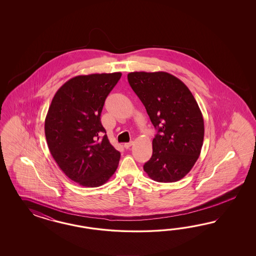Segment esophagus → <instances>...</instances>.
Wrapping results in <instances>:
<instances>
[{
	"mask_svg": "<svg viewBox=\"0 0 256 256\" xmlns=\"http://www.w3.org/2000/svg\"><path fill=\"white\" fill-rule=\"evenodd\" d=\"M133 142H126L124 144V148H126V149H128V148H130L132 146H133Z\"/></svg>",
	"mask_w": 256,
	"mask_h": 256,
	"instance_id": "34e87169",
	"label": "esophagus"
}]
</instances>
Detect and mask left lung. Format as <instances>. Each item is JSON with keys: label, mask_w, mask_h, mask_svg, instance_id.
<instances>
[{"label": "left lung", "mask_w": 256, "mask_h": 256, "mask_svg": "<svg viewBox=\"0 0 256 256\" xmlns=\"http://www.w3.org/2000/svg\"><path fill=\"white\" fill-rule=\"evenodd\" d=\"M128 80L158 130L144 170L156 182H176L192 170L201 153V110L185 84L167 72H132Z\"/></svg>", "instance_id": "obj_1"}]
</instances>
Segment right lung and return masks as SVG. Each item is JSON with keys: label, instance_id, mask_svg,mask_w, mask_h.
Returning a JSON list of instances; mask_svg holds the SVG:
<instances>
[{"label": "right lung", "instance_id": "1", "mask_svg": "<svg viewBox=\"0 0 256 256\" xmlns=\"http://www.w3.org/2000/svg\"><path fill=\"white\" fill-rule=\"evenodd\" d=\"M121 76L116 72L72 78L56 92L48 110L50 152L64 174L80 186L105 184L118 167L120 152L110 144L100 116Z\"/></svg>", "mask_w": 256, "mask_h": 256}]
</instances>
